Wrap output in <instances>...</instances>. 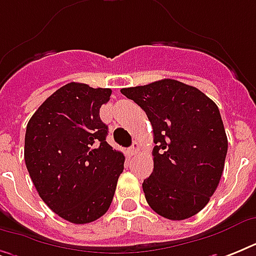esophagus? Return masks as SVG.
Returning <instances> with one entry per match:
<instances>
[{
	"label": "esophagus",
	"mask_w": 256,
	"mask_h": 256,
	"mask_svg": "<svg viewBox=\"0 0 256 256\" xmlns=\"http://www.w3.org/2000/svg\"><path fill=\"white\" fill-rule=\"evenodd\" d=\"M140 144L134 142V144H132V148H128V154H130V156H136V152H140Z\"/></svg>",
	"instance_id": "34e87169"
}]
</instances>
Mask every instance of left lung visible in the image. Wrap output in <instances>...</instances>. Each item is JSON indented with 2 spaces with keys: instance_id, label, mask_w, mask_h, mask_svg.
<instances>
[{
  "instance_id": "obj_1",
  "label": "left lung",
  "mask_w": 256,
  "mask_h": 256,
  "mask_svg": "<svg viewBox=\"0 0 256 256\" xmlns=\"http://www.w3.org/2000/svg\"><path fill=\"white\" fill-rule=\"evenodd\" d=\"M120 92L152 126L154 170L142 184L148 206L171 220L198 214L216 190L226 160L218 106L194 86L168 78Z\"/></svg>"
}]
</instances>
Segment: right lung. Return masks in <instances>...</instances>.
<instances>
[{
    "label": "right lung",
    "instance_id": "1",
    "mask_svg": "<svg viewBox=\"0 0 256 256\" xmlns=\"http://www.w3.org/2000/svg\"><path fill=\"white\" fill-rule=\"evenodd\" d=\"M110 88L70 82L30 118L25 164L41 199L65 220L85 224L108 210L124 156L106 142L100 108Z\"/></svg>",
    "mask_w": 256,
    "mask_h": 256
}]
</instances>
